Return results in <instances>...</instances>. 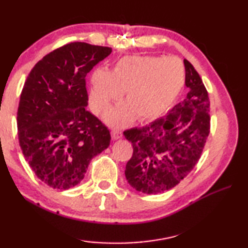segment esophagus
<instances>
[{"instance_id":"esophagus-1","label":"esophagus","mask_w":248,"mask_h":248,"mask_svg":"<svg viewBox=\"0 0 248 248\" xmlns=\"http://www.w3.org/2000/svg\"><path fill=\"white\" fill-rule=\"evenodd\" d=\"M111 138H112V140H119V139H121V138H123V132L118 131V130H112Z\"/></svg>"}]
</instances>
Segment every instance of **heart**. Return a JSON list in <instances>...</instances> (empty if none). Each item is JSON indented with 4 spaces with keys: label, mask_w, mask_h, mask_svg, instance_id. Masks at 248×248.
<instances>
[{
    "label": "heart",
    "mask_w": 248,
    "mask_h": 248,
    "mask_svg": "<svg viewBox=\"0 0 248 248\" xmlns=\"http://www.w3.org/2000/svg\"><path fill=\"white\" fill-rule=\"evenodd\" d=\"M185 84V69L177 58L125 56L110 71L96 69L91 78L90 103L95 112L106 111L124 93L125 104L109 112L106 120L123 127L134 117L151 121L173 106Z\"/></svg>",
    "instance_id": "1"
}]
</instances>
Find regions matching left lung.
<instances>
[{"mask_svg": "<svg viewBox=\"0 0 248 248\" xmlns=\"http://www.w3.org/2000/svg\"><path fill=\"white\" fill-rule=\"evenodd\" d=\"M184 64L189 89L186 99L165 117L124 132L133 146L125 178L146 195L170 190L186 177L198 163L209 136L208 92L190 62L185 59Z\"/></svg>", "mask_w": 248, "mask_h": 248, "instance_id": "obj_1", "label": "left lung"}]
</instances>
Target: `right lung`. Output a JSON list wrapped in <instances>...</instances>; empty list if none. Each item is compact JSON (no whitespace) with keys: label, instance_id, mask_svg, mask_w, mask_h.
Masks as SVG:
<instances>
[{"label":"right lung","instance_id":"obj_1","mask_svg":"<svg viewBox=\"0 0 248 248\" xmlns=\"http://www.w3.org/2000/svg\"><path fill=\"white\" fill-rule=\"evenodd\" d=\"M111 48L71 43L33 66L20 94V149L41 182L70 189L82 182L91 159L110 144V133L86 110L85 77Z\"/></svg>","mask_w":248,"mask_h":248}]
</instances>
